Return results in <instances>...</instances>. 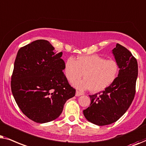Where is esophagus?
Masks as SVG:
<instances>
[{"label":"esophagus","mask_w":146,"mask_h":146,"mask_svg":"<svg viewBox=\"0 0 146 146\" xmlns=\"http://www.w3.org/2000/svg\"><path fill=\"white\" fill-rule=\"evenodd\" d=\"M82 95H83V93L82 92H81V91H77L76 93H75V96H77V97L82 96Z\"/></svg>","instance_id":"obj_1"}]
</instances>
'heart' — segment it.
<instances>
[{"instance_id":"heart-1","label":"heart","mask_w":146,"mask_h":146,"mask_svg":"<svg viewBox=\"0 0 146 146\" xmlns=\"http://www.w3.org/2000/svg\"><path fill=\"white\" fill-rule=\"evenodd\" d=\"M119 66L113 59H106L98 55L80 56L77 61L68 58L65 63V75L73 83L83 76L84 79L74 83L79 89L100 92L110 87L117 78Z\"/></svg>"}]
</instances>
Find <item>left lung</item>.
Here are the masks:
<instances>
[{
	"mask_svg": "<svg viewBox=\"0 0 146 146\" xmlns=\"http://www.w3.org/2000/svg\"><path fill=\"white\" fill-rule=\"evenodd\" d=\"M112 53L119 69L117 78L104 91L89 96L90 106L83 110V115L89 121L100 126L117 121L129 108L135 93L138 75L136 59L118 43Z\"/></svg>",
	"mask_w": 146,
	"mask_h": 146,
	"instance_id": "1",
	"label": "left lung"
}]
</instances>
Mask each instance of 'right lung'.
Segmentation results:
<instances>
[{"mask_svg":"<svg viewBox=\"0 0 146 146\" xmlns=\"http://www.w3.org/2000/svg\"><path fill=\"white\" fill-rule=\"evenodd\" d=\"M62 55L43 39L23 46L17 53L11 91L22 112L36 123L57 119L65 102L75 95L63 72Z\"/></svg>","mask_w":146,"mask_h":146,"instance_id":"right-lung-1","label":"right lung"}]
</instances>
